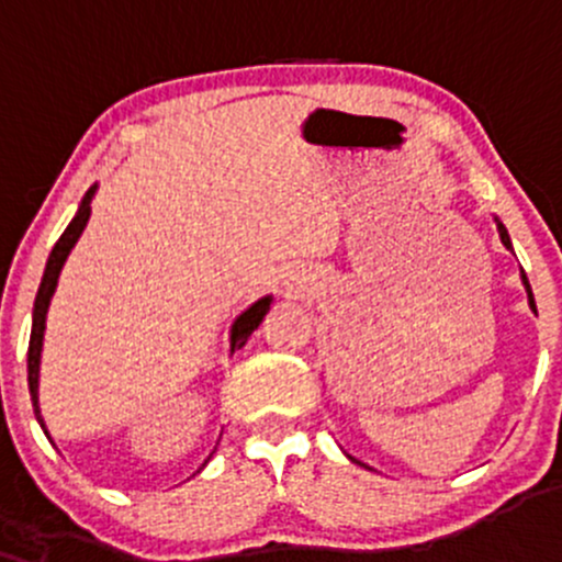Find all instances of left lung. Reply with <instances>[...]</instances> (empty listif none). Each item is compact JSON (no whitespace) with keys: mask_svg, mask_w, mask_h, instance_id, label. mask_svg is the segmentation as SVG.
I'll return each mask as SVG.
<instances>
[{"mask_svg":"<svg viewBox=\"0 0 562 562\" xmlns=\"http://www.w3.org/2000/svg\"><path fill=\"white\" fill-rule=\"evenodd\" d=\"M496 222V229H499V237H502V243H505V248H513V243H509V235H507V227L505 224L499 222V218H494ZM524 277V285H526V293H528V303H531V308L533 312H537V303H533V293H531V285H528V277L526 274H520Z\"/></svg>","mask_w":562,"mask_h":562,"instance_id":"1","label":"left lung"}]
</instances>
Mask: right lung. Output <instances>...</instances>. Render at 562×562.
Returning a JSON list of instances; mask_svg holds the SVG:
<instances>
[{
  "instance_id": "1",
  "label": "right lung",
  "mask_w": 562,
  "mask_h": 562,
  "mask_svg": "<svg viewBox=\"0 0 562 562\" xmlns=\"http://www.w3.org/2000/svg\"><path fill=\"white\" fill-rule=\"evenodd\" d=\"M94 190L97 184L89 187L87 195L81 200L79 211H76V216L70 218V224L60 235V240L55 243L53 254H49L47 259V269H44L42 285H38L36 301H34V325H31V340H29V391H31V402H34V415L42 428H44V417H42V409H38V362H42V340H44V327H47V308H49V301H53L63 263H66L68 254L74 250V245L79 243L81 232L89 222V214H92ZM269 306H272V295H263V299L256 301L254 306L245 308L240 317L235 319V325H232V351H237V348L245 346V340L250 338V333H254L256 327L261 325V319L267 317ZM44 434H47V428H44Z\"/></svg>"
}]
</instances>
